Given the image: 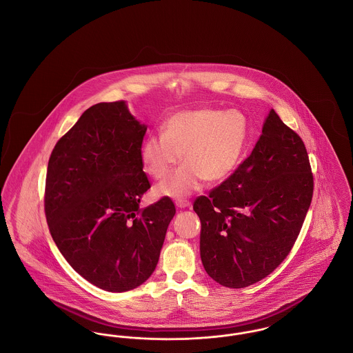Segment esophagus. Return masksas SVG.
I'll list each match as a JSON object with an SVG mask.
<instances>
[{"label": "esophagus", "mask_w": 353, "mask_h": 353, "mask_svg": "<svg viewBox=\"0 0 353 353\" xmlns=\"http://www.w3.org/2000/svg\"><path fill=\"white\" fill-rule=\"evenodd\" d=\"M175 204H176V207H179V208H185V207H190L191 202L187 201V199H176Z\"/></svg>", "instance_id": "34e87169"}]
</instances>
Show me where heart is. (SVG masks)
<instances>
[{
    "instance_id": "obj_1",
    "label": "heart",
    "mask_w": 353,
    "mask_h": 353,
    "mask_svg": "<svg viewBox=\"0 0 353 353\" xmlns=\"http://www.w3.org/2000/svg\"><path fill=\"white\" fill-rule=\"evenodd\" d=\"M247 141V121L236 110L194 109L170 115L161 134H149L141 146V159L150 175L168 179L155 187L162 196H185L196 191L204 179L227 178L241 161Z\"/></svg>"
}]
</instances>
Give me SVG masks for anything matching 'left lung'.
Returning <instances> with one entry per match:
<instances>
[{"label": "left lung", "instance_id": "obj_1", "mask_svg": "<svg viewBox=\"0 0 353 353\" xmlns=\"http://www.w3.org/2000/svg\"><path fill=\"white\" fill-rule=\"evenodd\" d=\"M312 194L304 142L271 110L250 157L194 202L205 272L228 288L268 276L291 252Z\"/></svg>", "mask_w": 353, "mask_h": 353}]
</instances>
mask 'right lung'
<instances>
[{"label": "right lung", "mask_w": 353, "mask_h": 353, "mask_svg": "<svg viewBox=\"0 0 353 353\" xmlns=\"http://www.w3.org/2000/svg\"><path fill=\"white\" fill-rule=\"evenodd\" d=\"M146 130L123 101L97 103L59 138L48 163L52 238L82 278L110 292L150 278L175 215L168 196L139 207L151 187L141 159Z\"/></svg>", "instance_id": "add662e5"}]
</instances>
